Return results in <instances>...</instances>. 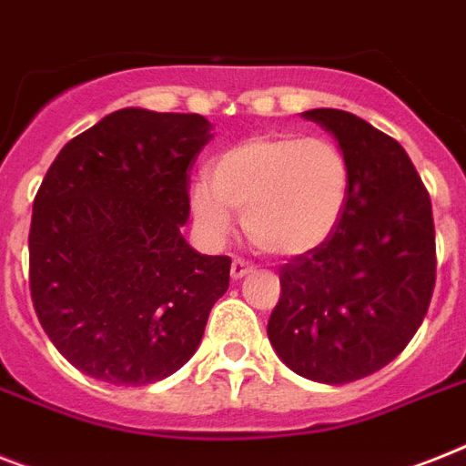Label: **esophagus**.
Instances as JSON below:
<instances>
[{"mask_svg": "<svg viewBox=\"0 0 466 466\" xmlns=\"http://www.w3.org/2000/svg\"><path fill=\"white\" fill-rule=\"evenodd\" d=\"M251 270H253V266L248 263V260H244V258H234L232 260V278L234 279H241L244 275H248Z\"/></svg>", "mask_w": 466, "mask_h": 466, "instance_id": "obj_1", "label": "esophagus"}]
</instances>
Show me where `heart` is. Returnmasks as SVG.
Segmentation results:
<instances>
[{
  "label": "heart",
  "instance_id": "obj_1",
  "mask_svg": "<svg viewBox=\"0 0 466 466\" xmlns=\"http://www.w3.org/2000/svg\"><path fill=\"white\" fill-rule=\"evenodd\" d=\"M350 165L320 136H253L222 150L210 179L191 187V210L210 239L232 232L241 213L246 237L272 256H299L323 244L342 218Z\"/></svg>",
  "mask_w": 466,
  "mask_h": 466
}]
</instances>
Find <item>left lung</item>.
Wrapping results in <instances>:
<instances>
[{
  "label": "left lung",
  "mask_w": 466,
  "mask_h": 466,
  "mask_svg": "<svg viewBox=\"0 0 466 466\" xmlns=\"http://www.w3.org/2000/svg\"><path fill=\"white\" fill-rule=\"evenodd\" d=\"M339 143L350 196L330 237L279 268L268 338L294 373L350 383L417 335L436 287L431 196L404 147L361 116L309 109Z\"/></svg>",
  "instance_id": "8db88e82"
}]
</instances>
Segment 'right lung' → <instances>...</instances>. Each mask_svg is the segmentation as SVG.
Returning a JSON list of instances; mask_svg holds the SVG:
<instances>
[{"instance_id": "right-lung-1", "label": "right lung", "mask_w": 466, "mask_h": 466, "mask_svg": "<svg viewBox=\"0 0 466 466\" xmlns=\"http://www.w3.org/2000/svg\"><path fill=\"white\" fill-rule=\"evenodd\" d=\"M200 115L127 107L71 138L33 200L30 299L59 354L115 385L167 378L198 350L229 256L181 237L210 141Z\"/></svg>"}]
</instances>
